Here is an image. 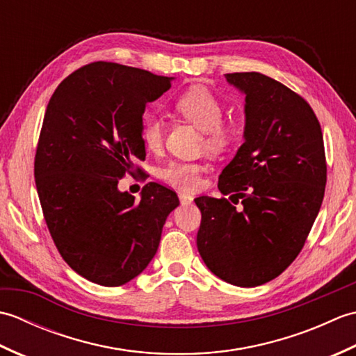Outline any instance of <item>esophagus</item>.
I'll return each instance as SVG.
<instances>
[{
  "instance_id": "34e87169",
  "label": "esophagus",
  "mask_w": 356,
  "mask_h": 356,
  "mask_svg": "<svg viewBox=\"0 0 356 356\" xmlns=\"http://www.w3.org/2000/svg\"><path fill=\"white\" fill-rule=\"evenodd\" d=\"M179 200L182 205H190V203L193 202V195L190 194H185V193H180L179 194Z\"/></svg>"
}]
</instances>
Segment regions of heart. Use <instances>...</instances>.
<instances>
[{
  "label": "heart",
  "mask_w": 356,
  "mask_h": 356,
  "mask_svg": "<svg viewBox=\"0 0 356 356\" xmlns=\"http://www.w3.org/2000/svg\"><path fill=\"white\" fill-rule=\"evenodd\" d=\"M172 108L179 116L190 120L202 130L203 145L209 153L222 154L234 143L237 138V128L234 124L225 122V107L218 97L208 88L195 86L180 93L172 102ZM165 136L163 120L149 115L142 120L140 139L149 151H159L162 148ZM205 165L200 162L172 161L161 170V179L179 190H195L202 182V174Z\"/></svg>",
  "instance_id": "1"
}]
</instances>
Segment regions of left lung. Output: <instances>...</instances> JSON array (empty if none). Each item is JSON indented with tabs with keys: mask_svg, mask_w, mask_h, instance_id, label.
<instances>
[{
	"mask_svg": "<svg viewBox=\"0 0 356 356\" xmlns=\"http://www.w3.org/2000/svg\"><path fill=\"white\" fill-rule=\"evenodd\" d=\"M225 76L246 95L245 142L218 176V190L234 205L194 199L202 213L197 249L218 278L254 287L278 277L303 249L326 190V154L305 97L257 72Z\"/></svg>",
	"mask_w": 356,
	"mask_h": 356,
	"instance_id": "8db88e82",
	"label": "left lung"
}]
</instances>
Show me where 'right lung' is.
<instances>
[{
	"label": "right lung",
	"instance_id": "1",
	"mask_svg": "<svg viewBox=\"0 0 356 356\" xmlns=\"http://www.w3.org/2000/svg\"><path fill=\"white\" fill-rule=\"evenodd\" d=\"M171 79L97 61L69 74L45 110L35 154L42 214L64 261L96 284L138 277L179 205L177 194L157 182L142 188L140 200L118 190L125 174L142 172V115Z\"/></svg>",
	"mask_w": 356,
	"mask_h": 356
}]
</instances>
